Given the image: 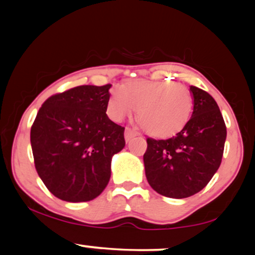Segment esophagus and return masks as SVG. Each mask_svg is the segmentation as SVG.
Instances as JSON below:
<instances>
[{
	"label": "esophagus",
	"mask_w": 255,
	"mask_h": 255,
	"mask_svg": "<svg viewBox=\"0 0 255 255\" xmlns=\"http://www.w3.org/2000/svg\"><path fill=\"white\" fill-rule=\"evenodd\" d=\"M135 135H136V131L135 130H133V129H131V128H126V130H125V139H126V141L128 142L131 139V137L135 136Z\"/></svg>",
	"instance_id": "34e87169"
}]
</instances>
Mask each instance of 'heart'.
<instances>
[{
    "label": "heart",
    "mask_w": 255,
    "mask_h": 255,
    "mask_svg": "<svg viewBox=\"0 0 255 255\" xmlns=\"http://www.w3.org/2000/svg\"><path fill=\"white\" fill-rule=\"evenodd\" d=\"M147 133L166 137L180 131L193 111V97L187 87L172 81L131 79L124 86H114L108 98L107 110L111 120L120 122L133 115Z\"/></svg>",
    "instance_id": "b5f03b06"
}]
</instances>
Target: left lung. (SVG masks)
Returning a JSON list of instances; mask_svg holds the SVG:
<instances>
[{
  "label": "left lung",
  "mask_w": 255,
  "mask_h": 255,
  "mask_svg": "<svg viewBox=\"0 0 255 255\" xmlns=\"http://www.w3.org/2000/svg\"><path fill=\"white\" fill-rule=\"evenodd\" d=\"M193 114L175 136L148 137L144 154L145 174L152 188L164 197L183 199L194 195L210 182L223 157L227 127L212 96L189 87Z\"/></svg>",
  "instance_id": "1"
}]
</instances>
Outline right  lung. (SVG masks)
<instances>
[{
    "mask_svg": "<svg viewBox=\"0 0 255 255\" xmlns=\"http://www.w3.org/2000/svg\"><path fill=\"white\" fill-rule=\"evenodd\" d=\"M111 85H83L44 102L31 128L36 170L55 197L97 198L109 183L111 158L125 147V128L107 115Z\"/></svg>",
    "mask_w": 255,
    "mask_h": 255,
    "instance_id": "1",
    "label": "right lung"
}]
</instances>
